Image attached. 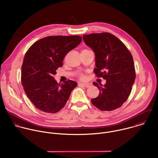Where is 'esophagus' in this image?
Wrapping results in <instances>:
<instances>
[{"label": "esophagus", "instance_id": "34e87169", "mask_svg": "<svg viewBox=\"0 0 158 158\" xmlns=\"http://www.w3.org/2000/svg\"><path fill=\"white\" fill-rule=\"evenodd\" d=\"M79 84L81 85H82L85 87H89L91 85V84H89V83H79Z\"/></svg>", "mask_w": 158, "mask_h": 158}]
</instances>
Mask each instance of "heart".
Returning <instances> with one entry per match:
<instances>
[{
    "label": "heart",
    "instance_id": "obj_1",
    "mask_svg": "<svg viewBox=\"0 0 158 158\" xmlns=\"http://www.w3.org/2000/svg\"><path fill=\"white\" fill-rule=\"evenodd\" d=\"M84 50H87V49H84ZM79 78H80L81 79H82V80H84V79H85V76L83 73H80V74H79Z\"/></svg>",
    "mask_w": 158,
    "mask_h": 158
}]
</instances>
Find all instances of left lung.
Returning <instances> with one entry per match:
<instances>
[{
    "label": "left lung",
    "instance_id": "1",
    "mask_svg": "<svg viewBox=\"0 0 158 158\" xmlns=\"http://www.w3.org/2000/svg\"><path fill=\"white\" fill-rule=\"evenodd\" d=\"M82 38L94 52L96 77L106 79L103 86L93 82L100 92L91 99L92 104L101 110L120 107L129 96L136 78L131 53L122 41L109 32L83 35Z\"/></svg>",
    "mask_w": 158,
    "mask_h": 158
}]
</instances>
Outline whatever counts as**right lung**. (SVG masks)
Masks as SVG:
<instances>
[{
  "instance_id": "obj_1",
  "label": "right lung",
  "mask_w": 158,
  "mask_h": 158,
  "mask_svg": "<svg viewBox=\"0 0 158 158\" xmlns=\"http://www.w3.org/2000/svg\"><path fill=\"white\" fill-rule=\"evenodd\" d=\"M79 35L48 36L42 38L26 52L21 71V82L34 106L48 113L62 109L71 91L77 85L72 80L60 84L54 79L64 57L81 42Z\"/></svg>"
}]
</instances>
